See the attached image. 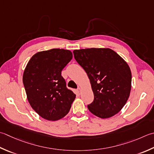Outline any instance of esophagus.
<instances>
[{
	"label": "esophagus",
	"instance_id": "34e87169",
	"mask_svg": "<svg viewBox=\"0 0 154 154\" xmlns=\"http://www.w3.org/2000/svg\"><path fill=\"white\" fill-rule=\"evenodd\" d=\"M77 91H78V92H79V93L81 92V88H80V87H78V88H77Z\"/></svg>",
	"mask_w": 154,
	"mask_h": 154
}]
</instances>
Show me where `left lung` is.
<instances>
[{"label":"left lung","instance_id":"1","mask_svg":"<svg viewBox=\"0 0 154 154\" xmlns=\"http://www.w3.org/2000/svg\"><path fill=\"white\" fill-rule=\"evenodd\" d=\"M73 54L88 75L94 94L89 110L103 119L115 116L130 94L131 73L128 63L108 48L75 50Z\"/></svg>","mask_w":154,"mask_h":154}]
</instances>
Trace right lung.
Returning a JSON list of instances; mask_svg holds the SVG:
<instances>
[{
  "mask_svg": "<svg viewBox=\"0 0 154 154\" xmlns=\"http://www.w3.org/2000/svg\"><path fill=\"white\" fill-rule=\"evenodd\" d=\"M72 57L70 51L52 49L35 54L27 63L23 77L27 99L45 119L56 121L65 117L76 97L61 75Z\"/></svg>",
  "mask_w": 154,
  "mask_h": 154,
  "instance_id": "1",
  "label": "right lung"
}]
</instances>
